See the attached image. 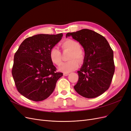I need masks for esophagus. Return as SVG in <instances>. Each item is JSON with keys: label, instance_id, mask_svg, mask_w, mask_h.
<instances>
[{"label": "esophagus", "instance_id": "34e87169", "mask_svg": "<svg viewBox=\"0 0 131 131\" xmlns=\"http://www.w3.org/2000/svg\"><path fill=\"white\" fill-rule=\"evenodd\" d=\"M69 75V73H63V75H64V76H68V75Z\"/></svg>", "mask_w": 131, "mask_h": 131}]
</instances>
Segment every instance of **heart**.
I'll return each mask as SVG.
<instances>
[{"mask_svg":"<svg viewBox=\"0 0 131 131\" xmlns=\"http://www.w3.org/2000/svg\"><path fill=\"white\" fill-rule=\"evenodd\" d=\"M61 46L63 50L70 51L69 61L63 63L59 67L58 69L61 72L68 73L76 69L79 66V62H82L84 57V52L80 49L79 43L72 39H67L63 41ZM50 57L54 64L59 65L62 62L61 52L57 47H53L50 51ZM77 60H76V59Z\"/></svg>","mask_w":131,"mask_h":131,"instance_id":"1","label":"heart"}]
</instances>
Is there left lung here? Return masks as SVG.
<instances>
[{"label": "left lung", "instance_id": "1", "mask_svg": "<svg viewBox=\"0 0 131 131\" xmlns=\"http://www.w3.org/2000/svg\"><path fill=\"white\" fill-rule=\"evenodd\" d=\"M66 37H72L85 51L75 90L85 98L100 96L109 89L115 72L114 53L109 43L102 35L88 29L68 33Z\"/></svg>", "mask_w": 131, "mask_h": 131}]
</instances>
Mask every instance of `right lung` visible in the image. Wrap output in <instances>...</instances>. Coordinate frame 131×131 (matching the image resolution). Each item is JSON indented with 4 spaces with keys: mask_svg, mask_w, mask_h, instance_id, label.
Segmentation results:
<instances>
[{
    "mask_svg": "<svg viewBox=\"0 0 131 131\" xmlns=\"http://www.w3.org/2000/svg\"><path fill=\"white\" fill-rule=\"evenodd\" d=\"M62 33L40 34L26 39L15 53L12 75L18 92L35 102L52 94L63 73H56L50 51L62 39Z\"/></svg>",
    "mask_w": 131,
    "mask_h": 131,
    "instance_id": "1",
    "label": "right lung"
}]
</instances>
